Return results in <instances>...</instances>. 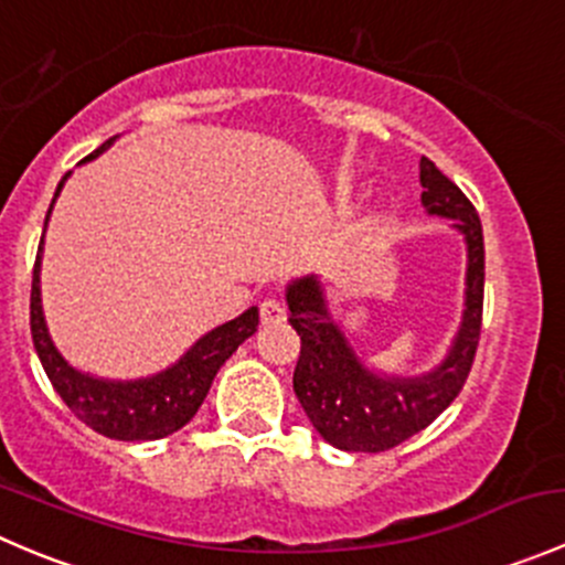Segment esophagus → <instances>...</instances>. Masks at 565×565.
I'll return each instance as SVG.
<instances>
[{
  "mask_svg": "<svg viewBox=\"0 0 565 565\" xmlns=\"http://www.w3.org/2000/svg\"><path fill=\"white\" fill-rule=\"evenodd\" d=\"M259 317H262V324H278V322H284V319H287V309H284L281 300L267 298V300H262Z\"/></svg>",
  "mask_w": 565,
  "mask_h": 565,
  "instance_id": "obj_1",
  "label": "esophagus"
}]
</instances>
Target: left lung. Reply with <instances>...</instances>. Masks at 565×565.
<instances>
[{"mask_svg": "<svg viewBox=\"0 0 565 565\" xmlns=\"http://www.w3.org/2000/svg\"><path fill=\"white\" fill-rule=\"evenodd\" d=\"M420 204L454 221L465 237V309L446 358L431 372L398 377L369 366L333 319L328 289L317 276L287 287L289 324L300 335L295 396L324 443L339 451L380 454L409 440L459 396L481 335L483 232L470 199L429 158H420Z\"/></svg>", "mask_w": 565, "mask_h": 565, "instance_id": "left-lung-1", "label": "left lung"}]
</instances>
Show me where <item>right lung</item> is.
<instances>
[{"instance_id":"add662e5","label":"right lung","mask_w":565,"mask_h":565,"mask_svg":"<svg viewBox=\"0 0 565 565\" xmlns=\"http://www.w3.org/2000/svg\"><path fill=\"white\" fill-rule=\"evenodd\" d=\"M117 136L104 141L93 156L84 158L82 163L93 161L100 152H106L114 145ZM71 177L67 172L56 185L54 199H51L49 215L43 224V237L38 246L35 270H32V298H30V324H32V341L40 363H43L45 374H49L51 385L60 393L62 402L98 435L111 437V440L139 443V440H161V437L172 435L182 429L188 420L196 415L202 407L204 396H207L210 385H213L215 374L232 358V352L256 333L259 324V309L250 306L241 317L230 319V322L218 324L210 333H204L180 361L172 363L163 372L152 374V377L139 380H108L95 377V374L82 372L73 366L60 350H56L54 339L49 333L43 315V292H40V265H43V241L45 226H49L51 210H54L56 196H60L62 185Z\"/></svg>"}]
</instances>
